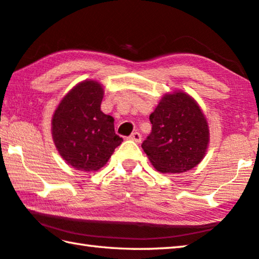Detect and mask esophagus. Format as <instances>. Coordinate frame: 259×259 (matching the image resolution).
<instances>
[{
	"instance_id": "1",
	"label": "esophagus",
	"mask_w": 259,
	"mask_h": 259,
	"mask_svg": "<svg viewBox=\"0 0 259 259\" xmlns=\"http://www.w3.org/2000/svg\"><path fill=\"white\" fill-rule=\"evenodd\" d=\"M129 139L134 140V142H136V143H140V140H142V135H140L139 133H137V131H136V133H133V134L130 135Z\"/></svg>"
}]
</instances>
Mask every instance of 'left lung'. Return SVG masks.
<instances>
[{"label": "left lung", "instance_id": "left-lung-1", "mask_svg": "<svg viewBox=\"0 0 259 259\" xmlns=\"http://www.w3.org/2000/svg\"><path fill=\"white\" fill-rule=\"evenodd\" d=\"M150 121L152 133L142 147L157 171L181 174L202 161L209 144V126L190 95L183 91L165 94Z\"/></svg>", "mask_w": 259, "mask_h": 259}]
</instances>
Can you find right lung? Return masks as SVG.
<instances>
[{
    "label": "right lung",
    "mask_w": 259,
    "mask_h": 259,
    "mask_svg": "<svg viewBox=\"0 0 259 259\" xmlns=\"http://www.w3.org/2000/svg\"><path fill=\"white\" fill-rule=\"evenodd\" d=\"M103 85L78 83L61 99L52 116V139L60 156L81 171H96L106 164L123 142L114 131V119L100 111Z\"/></svg>",
    "instance_id": "1"
}]
</instances>
